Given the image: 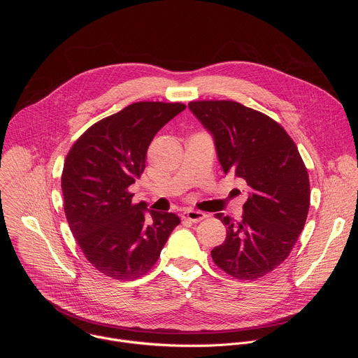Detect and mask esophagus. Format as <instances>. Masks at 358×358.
<instances>
[{"label":"esophagus","instance_id":"34e87169","mask_svg":"<svg viewBox=\"0 0 358 358\" xmlns=\"http://www.w3.org/2000/svg\"><path fill=\"white\" fill-rule=\"evenodd\" d=\"M207 215L201 213V211H194V210H185L184 213H181V218L185 221H191V222H199Z\"/></svg>","mask_w":358,"mask_h":358}]
</instances>
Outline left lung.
Segmentation results:
<instances>
[{
	"mask_svg": "<svg viewBox=\"0 0 358 358\" xmlns=\"http://www.w3.org/2000/svg\"><path fill=\"white\" fill-rule=\"evenodd\" d=\"M188 108L213 133L224 173L250 187L241 221L217 214L227 238L211 250L213 261L235 279L257 280L289 257L303 231L308 169L292 137L265 113L234 100H196Z\"/></svg>",
	"mask_w": 358,
	"mask_h": 358,
	"instance_id": "1",
	"label": "left lung"
}]
</instances>
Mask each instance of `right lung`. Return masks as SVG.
Here are the masks:
<instances>
[{"label":"right lung","mask_w":358,"mask_h":358,"mask_svg":"<svg viewBox=\"0 0 358 358\" xmlns=\"http://www.w3.org/2000/svg\"><path fill=\"white\" fill-rule=\"evenodd\" d=\"M184 103L137 101L92 124L71 147L62 171L69 228L94 269L134 280L156 265L180 218L133 203L129 187L145 169L147 148Z\"/></svg>","instance_id":"obj_1"}]
</instances>
